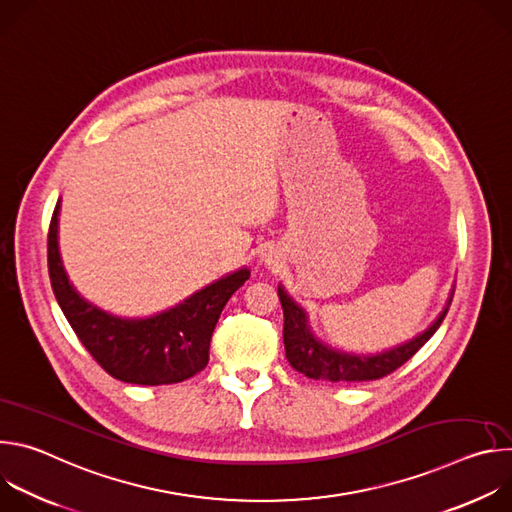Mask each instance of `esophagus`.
Masks as SVG:
<instances>
[{"mask_svg":"<svg viewBox=\"0 0 512 512\" xmlns=\"http://www.w3.org/2000/svg\"><path fill=\"white\" fill-rule=\"evenodd\" d=\"M267 263H269V259H267Z\"/></svg>","mask_w":512,"mask_h":512,"instance_id":"34e87169","label":"esophagus"}]
</instances>
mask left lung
Wrapping results in <instances>:
<instances>
[{
  "label": "left lung",
  "mask_w": 512,
  "mask_h": 512,
  "mask_svg": "<svg viewBox=\"0 0 512 512\" xmlns=\"http://www.w3.org/2000/svg\"><path fill=\"white\" fill-rule=\"evenodd\" d=\"M277 296L281 300L283 308V344H285V356L291 367L298 373L310 377V379H326L332 383L338 381H375L381 379L395 369H399L403 362H407L444 322L448 308L454 298V287L450 291V298L429 328H425L421 334L413 336L411 340L397 344L389 350H381L375 354H360V352H346L340 348L330 346L328 342L320 340L308 320V312L287 294V289L279 283Z\"/></svg>",
  "instance_id": "obj_1"
}]
</instances>
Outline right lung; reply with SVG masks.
<instances>
[{"mask_svg":"<svg viewBox=\"0 0 512 512\" xmlns=\"http://www.w3.org/2000/svg\"><path fill=\"white\" fill-rule=\"evenodd\" d=\"M58 214L60 198L48 231L52 291L68 324L101 367L131 385H172L200 373L208 362L212 330L251 271L241 267L227 273L154 316H117L83 298L68 279L58 247Z\"/></svg>","mask_w":512,"mask_h":512,"instance_id":"1","label":"right lung"}]
</instances>
